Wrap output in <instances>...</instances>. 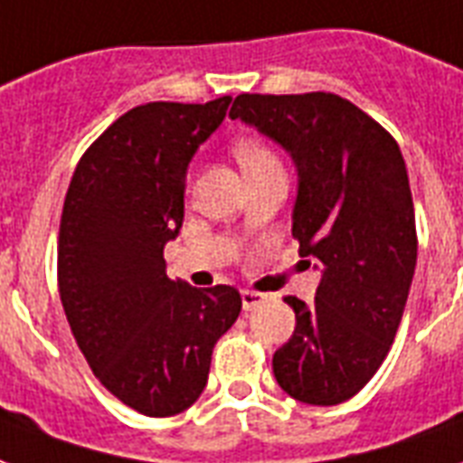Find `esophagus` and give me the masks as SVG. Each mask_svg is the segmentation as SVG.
I'll use <instances>...</instances> for the list:
<instances>
[{"instance_id":"esophagus-1","label":"esophagus","mask_w":463,"mask_h":463,"mask_svg":"<svg viewBox=\"0 0 463 463\" xmlns=\"http://www.w3.org/2000/svg\"><path fill=\"white\" fill-rule=\"evenodd\" d=\"M241 297H242V309L245 311L255 309V307H260V304H265L267 301V294L252 292V289H242Z\"/></svg>"}]
</instances>
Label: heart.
<instances>
[{
    "mask_svg": "<svg viewBox=\"0 0 463 463\" xmlns=\"http://www.w3.org/2000/svg\"><path fill=\"white\" fill-rule=\"evenodd\" d=\"M235 159L241 162L242 171H245L248 176H255L260 171L282 166V164H279V156H277L265 142H260V139H241V142L235 145Z\"/></svg>",
    "mask_w": 463,
    "mask_h": 463,
    "instance_id": "b5f03b06",
    "label": "heart"
}]
</instances>
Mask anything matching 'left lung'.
Listing matches in <instances>:
<instances>
[{
    "label": "left lung",
    "instance_id": "obj_1",
    "mask_svg": "<svg viewBox=\"0 0 463 463\" xmlns=\"http://www.w3.org/2000/svg\"><path fill=\"white\" fill-rule=\"evenodd\" d=\"M232 119L258 127L299 171L292 235L324 267L292 338L275 351L279 388L307 405H338L365 388L395 341L417 262L405 159L395 137L334 92H242Z\"/></svg>",
    "mask_w": 463,
    "mask_h": 463
}]
</instances>
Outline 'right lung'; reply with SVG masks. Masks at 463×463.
I'll return each mask as SVG.
<instances>
[{"label":"right lung","instance_id":"right-lung-1","mask_svg":"<svg viewBox=\"0 0 463 463\" xmlns=\"http://www.w3.org/2000/svg\"><path fill=\"white\" fill-rule=\"evenodd\" d=\"M231 95L146 102L92 142L75 166L58 231V292L95 378L146 417L184 412L203 392L215 341L241 292L166 277L164 245L184 222L186 166Z\"/></svg>","mask_w":463,"mask_h":463}]
</instances>
